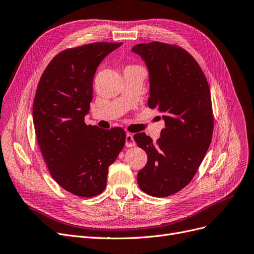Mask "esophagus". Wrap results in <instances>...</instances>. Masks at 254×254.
I'll return each instance as SVG.
<instances>
[{
    "label": "esophagus",
    "instance_id": "34e87169",
    "mask_svg": "<svg viewBox=\"0 0 254 254\" xmlns=\"http://www.w3.org/2000/svg\"><path fill=\"white\" fill-rule=\"evenodd\" d=\"M136 142H135V139L134 136L132 134H127L126 136V146L127 147H132L135 146Z\"/></svg>",
    "mask_w": 254,
    "mask_h": 254
}]
</instances>
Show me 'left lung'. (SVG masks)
I'll use <instances>...</instances> for the list:
<instances>
[{"label": "left lung", "instance_id": "8db88e82", "mask_svg": "<svg viewBox=\"0 0 254 254\" xmlns=\"http://www.w3.org/2000/svg\"><path fill=\"white\" fill-rule=\"evenodd\" d=\"M132 51L149 71L147 106L161 112L165 121L156 143L144 133L134 135L147 155L137 182L145 193L163 198L192 180L207 153L213 132L210 89L200 64L182 47L152 42Z\"/></svg>", "mask_w": 254, "mask_h": 254}]
</instances>
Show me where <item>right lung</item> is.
Segmentation results:
<instances>
[{
	"mask_svg": "<svg viewBox=\"0 0 254 254\" xmlns=\"http://www.w3.org/2000/svg\"><path fill=\"white\" fill-rule=\"evenodd\" d=\"M122 43H92L55 55L43 72L33 101V124L50 175L82 198L100 194L108 168L126 143L121 127L87 126L93 78L100 62Z\"/></svg>",
	"mask_w": 254,
	"mask_h": 254,
	"instance_id": "obj_1",
	"label": "right lung"
}]
</instances>
